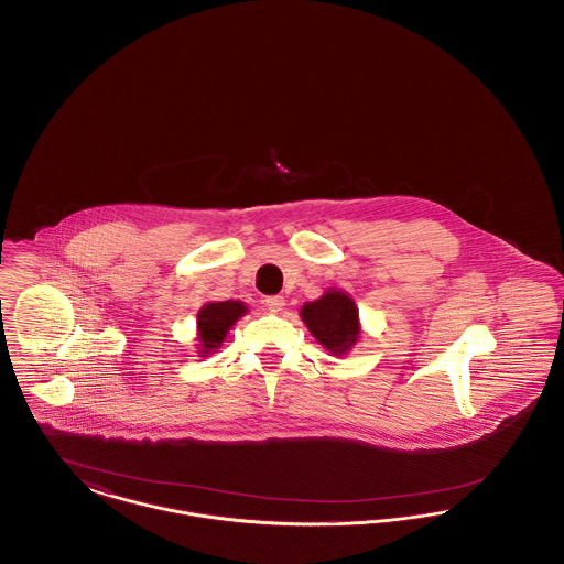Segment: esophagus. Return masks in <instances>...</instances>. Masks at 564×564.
Segmentation results:
<instances>
[{
  "label": "esophagus",
  "mask_w": 564,
  "mask_h": 564,
  "mask_svg": "<svg viewBox=\"0 0 564 564\" xmlns=\"http://www.w3.org/2000/svg\"><path fill=\"white\" fill-rule=\"evenodd\" d=\"M264 306L270 311H281L285 306V300H283V295H267Z\"/></svg>",
  "instance_id": "1"
}]
</instances>
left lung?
Masks as SVG:
<instances>
[{
    "mask_svg": "<svg viewBox=\"0 0 564 564\" xmlns=\"http://www.w3.org/2000/svg\"><path fill=\"white\" fill-rule=\"evenodd\" d=\"M302 319L323 347L336 355L347 352L357 343V308L349 295L343 292H327L319 300L304 304Z\"/></svg>",
    "mask_w": 564,
    "mask_h": 564,
    "instance_id": "obj_1",
    "label": "left lung"
}]
</instances>
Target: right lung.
Wrapping results in <instances>:
<instances>
[{"label": "right lung", "mask_w": 564, "mask_h": 564, "mask_svg": "<svg viewBox=\"0 0 564 564\" xmlns=\"http://www.w3.org/2000/svg\"><path fill=\"white\" fill-rule=\"evenodd\" d=\"M245 313V304L241 302H212L207 304L200 313H198V329H200V352H209L217 349L224 340V336L228 334V329L232 327V323L237 322Z\"/></svg>", "instance_id": "add662e5"}]
</instances>
